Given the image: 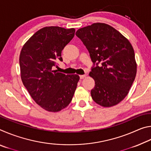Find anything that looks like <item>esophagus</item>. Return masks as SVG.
Returning <instances> with one entry per match:
<instances>
[{
  "mask_svg": "<svg viewBox=\"0 0 151 151\" xmlns=\"http://www.w3.org/2000/svg\"><path fill=\"white\" fill-rule=\"evenodd\" d=\"M86 77V75H80V78L81 79H83Z\"/></svg>",
  "mask_w": 151,
  "mask_h": 151,
  "instance_id": "obj_1",
  "label": "esophagus"
}]
</instances>
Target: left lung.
Wrapping results in <instances>:
<instances>
[{"mask_svg":"<svg viewBox=\"0 0 151 151\" xmlns=\"http://www.w3.org/2000/svg\"><path fill=\"white\" fill-rule=\"evenodd\" d=\"M76 35L93 63L89 73L95 81L92 99L104 107L119 104L129 93L137 74L131 42L113 27L100 22L79 29Z\"/></svg>","mask_w":151,"mask_h":151,"instance_id":"8db88e82","label":"left lung"}]
</instances>
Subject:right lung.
I'll return each mask as SVG.
<instances>
[{"mask_svg": "<svg viewBox=\"0 0 151 151\" xmlns=\"http://www.w3.org/2000/svg\"><path fill=\"white\" fill-rule=\"evenodd\" d=\"M75 29L47 27L35 32L20 51V77L30 95L42 109L58 112L72 101L79 81L77 75L53 70L61 52L75 36Z\"/></svg>", "mask_w": 151, "mask_h": 151, "instance_id": "right-lung-1", "label": "right lung"}]
</instances>
